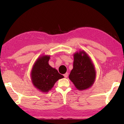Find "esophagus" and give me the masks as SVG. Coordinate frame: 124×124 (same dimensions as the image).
<instances>
[{"label":"esophagus","mask_w":124,"mask_h":124,"mask_svg":"<svg viewBox=\"0 0 124 124\" xmlns=\"http://www.w3.org/2000/svg\"><path fill=\"white\" fill-rule=\"evenodd\" d=\"M64 75V78H67V77H68V73H65V74L63 75Z\"/></svg>","instance_id":"34e87169"}]
</instances>
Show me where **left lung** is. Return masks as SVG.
Masks as SVG:
<instances>
[{
    "instance_id": "8db88e82",
    "label": "left lung",
    "mask_w": 124,
    "mask_h": 124,
    "mask_svg": "<svg viewBox=\"0 0 124 124\" xmlns=\"http://www.w3.org/2000/svg\"><path fill=\"white\" fill-rule=\"evenodd\" d=\"M96 70L91 58L84 51L74 54L73 68L69 78L79 90L89 89L95 82Z\"/></svg>"
}]
</instances>
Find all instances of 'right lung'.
<instances>
[{
  "label": "right lung",
  "instance_id": "add662e5",
  "mask_svg": "<svg viewBox=\"0 0 124 124\" xmlns=\"http://www.w3.org/2000/svg\"><path fill=\"white\" fill-rule=\"evenodd\" d=\"M50 56L39 57L33 65L31 72V79L33 85L43 92H47L58 80L64 78L55 68L49 64Z\"/></svg>",
  "mask_w": 124,
  "mask_h": 124
}]
</instances>
